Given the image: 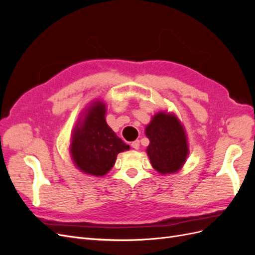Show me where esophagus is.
<instances>
[{
    "mask_svg": "<svg viewBox=\"0 0 255 255\" xmlns=\"http://www.w3.org/2000/svg\"><path fill=\"white\" fill-rule=\"evenodd\" d=\"M130 145H132V148L133 149H135V150H138L139 149V140H135V141H133L132 143H130Z\"/></svg>",
    "mask_w": 255,
    "mask_h": 255,
    "instance_id": "34e87169",
    "label": "esophagus"
}]
</instances>
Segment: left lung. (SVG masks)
Listing matches in <instances>:
<instances>
[{"label":"left lung","instance_id":"left-lung-1","mask_svg":"<svg viewBox=\"0 0 255 255\" xmlns=\"http://www.w3.org/2000/svg\"><path fill=\"white\" fill-rule=\"evenodd\" d=\"M145 135L150 139L146 153L153 168L161 174L179 171L186 160L188 144L175 116L158 113L146 126Z\"/></svg>","mask_w":255,"mask_h":255}]
</instances>
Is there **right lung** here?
Returning a JSON list of instances; mask_svg holds the SVG:
<instances>
[{
    "label": "right lung",
    "instance_id": "add662e5",
    "mask_svg": "<svg viewBox=\"0 0 255 255\" xmlns=\"http://www.w3.org/2000/svg\"><path fill=\"white\" fill-rule=\"evenodd\" d=\"M105 105L96 102L78 126L71 142L74 163L83 172L102 176L113 168L118 153L129 145L121 140L105 121Z\"/></svg>",
    "mask_w": 255,
    "mask_h": 255
}]
</instances>
